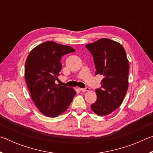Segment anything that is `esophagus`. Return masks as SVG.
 Wrapping results in <instances>:
<instances>
[{"mask_svg": "<svg viewBox=\"0 0 153 153\" xmlns=\"http://www.w3.org/2000/svg\"><path fill=\"white\" fill-rule=\"evenodd\" d=\"M79 90H81L82 92H87V91H89L90 88H89L86 87V88H79Z\"/></svg>", "mask_w": 153, "mask_h": 153, "instance_id": "1", "label": "esophagus"}]
</instances>
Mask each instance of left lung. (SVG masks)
Listing matches in <instances>:
<instances>
[{
  "instance_id": "1",
  "label": "left lung",
  "mask_w": 153,
  "mask_h": 153,
  "mask_svg": "<svg viewBox=\"0 0 153 153\" xmlns=\"http://www.w3.org/2000/svg\"><path fill=\"white\" fill-rule=\"evenodd\" d=\"M93 56L96 75L104 76L97 99L91 108L98 116L109 115L123 102L128 88L129 61L124 48L115 41L101 38L86 45Z\"/></svg>"
}]
</instances>
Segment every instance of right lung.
Returning <instances> with one entry per match:
<instances>
[{
    "label": "right lung",
    "instance_id": "right-lung-1",
    "mask_svg": "<svg viewBox=\"0 0 153 153\" xmlns=\"http://www.w3.org/2000/svg\"><path fill=\"white\" fill-rule=\"evenodd\" d=\"M71 46L47 41L36 46L25 64V78L31 97L43 115L56 117L64 113L76 92L55 84L62 69V56L74 52Z\"/></svg>",
    "mask_w": 153,
    "mask_h": 153
}]
</instances>
